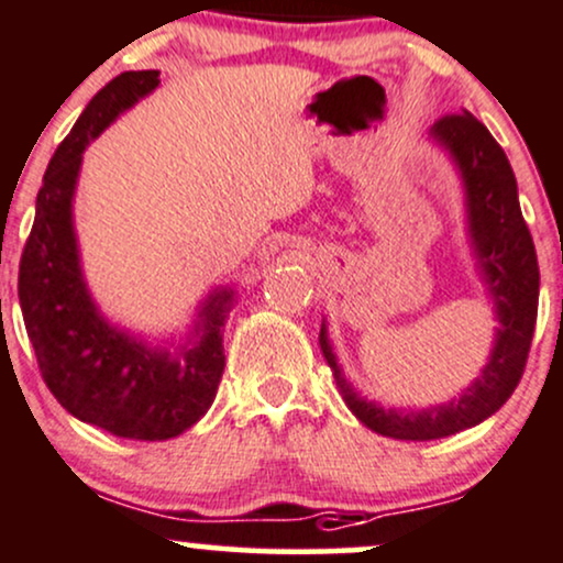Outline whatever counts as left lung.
I'll use <instances>...</instances> for the list:
<instances>
[{
    "instance_id": "8db88e82",
    "label": "left lung",
    "mask_w": 563,
    "mask_h": 563,
    "mask_svg": "<svg viewBox=\"0 0 563 563\" xmlns=\"http://www.w3.org/2000/svg\"><path fill=\"white\" fill-rule=\"evenodd\" d=\"M432 133L452 150L465 178L473 243L478 249L486 280L497 301L499 323H503L489 366L454 404L419 413L385 411L357 398L344 374L339 372L329 336L320 329V350L350 411L366 428L379 435L400 438V441H432V438L454 435L484 422L510 398L527 368L537 323V299H540V267H537L532 232L521 216L516 176L503 146L492 139L484 122H478L467 111L443 114L432 125Z\"/></svg>"
}]
</instances>
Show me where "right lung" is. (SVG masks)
I'll use <instances>...</instances> for the list:
<instances>
[{
  "mask_svg": "<svg viewBox=\"0 0 563 563\" xmlns=\"http://www.w3.org/2000/svg\"><path fill=\"white\" fill-rule=\"evenodd\" d=\"M157 85L159 71H125L92 96L47 165L18 269L23 323L55 400L82 422L135 441L176 438L213 404L224 374L221 325L232 301L230 291L216 294L206 307L200 344L173 357L109 329L85 291L71 232V191L82 152Z\"/></svg>",
  "mask_w": 563,
  "mask_h": 563,
  "instance_id": "1",
  "label": "right lung"
}]
</instances>
